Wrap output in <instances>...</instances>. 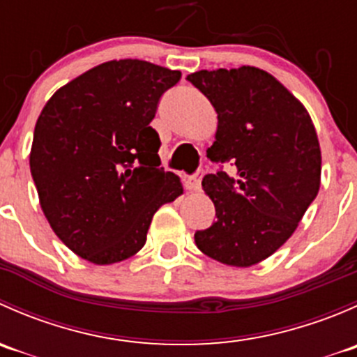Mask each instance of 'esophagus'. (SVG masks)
<instances>
[{"label": "esophagus", "mask_w": 357, "mask_h": 357, "mask_svg": "<svg viewBox=\"0 0 357 357\" xmlns=\"http://www.w3.org/2000/svg\"><path fill=\"white\" fill-rule=\"evenodd\" d=\"M202 176H204V169H199L195 174L190 176V178L186 179V188H188L190 192H197V190H200Z\"/></svg>", "instance_id": "34e87169"}]
</instances>
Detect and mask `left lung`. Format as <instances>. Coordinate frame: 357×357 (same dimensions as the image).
Returning a JSON list of instances; mask_svg holds the SVG:
<instances>
[{"instance_id": "left-lung-1", "label": "left lung", "mask_w": 357, "mask_h": 357, "mask_svg": "<svg viewBox=\"0 0 357 357\" xmlns=\"http://www.w3.org/2000/svg\"><path fill=\"white\" fill-rule=\"evenodd\" d=\"M190 82L218 112L212 162L235 174H207L202 188L218 221L195 233L208 257L250 268L294 235L321 185V150L305 107L269 72L243 66L199 70Z\"/></svg>"}]
</instances>
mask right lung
Masks as SVG:
<instances>
[{
    "instance_id": "right-lung-1",
    "label": "right lung",
    "mask_w": 357,
    "mask_h": 357,
    "mask_svg": "<svg viewBox=\"0 0 357 357\" xmlns=\"http://www.w3.org/2000/svg\"><path fill=\"white\" fill-rule=\"evenodd\" d=\"M181 79L145 60H110L56 89L39 114L31 174L55 235L98 266L132 257L153 214L183 195L164 171L150 126L160 96Z\"/></svg>"
}]
</instances>
